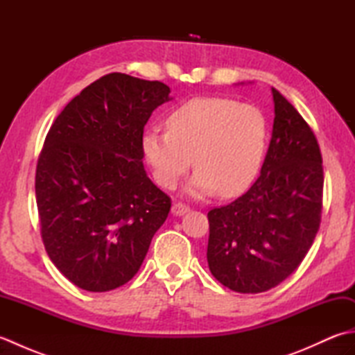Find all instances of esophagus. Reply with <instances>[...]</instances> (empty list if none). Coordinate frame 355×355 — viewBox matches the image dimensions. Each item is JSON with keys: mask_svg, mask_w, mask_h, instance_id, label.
I'll return each mask as SVG.
<instances>
[{"mask_svg": "<svg viewBox=\"0 0 355 355\" xmlns=\"http://www.w3.org/2000/svg\"><path fill=\"white\" fill-rule=\"evenodd\" d=\"M189 210H191L189 206L183 205V202H175V205L172 206V214L175 215V216H182V215L189 212Z\"/></svg>", "mask_w": 355, "mask_h": 355, "instance_id": "esophagus-1", "label": "esophagus"}]
</instances>
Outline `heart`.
I'll return each instance as SVG.
<instances>
[{"label":"heart","mask_w":355,"mask_h":355,"mask_svg":"<svg viewBox=\"0 0 355 355\" xmlns=\"http://www.w3.org/2000/svg\"><path fill=\"white\" fill-rule=\"evenodd\" d=\"M168 131L143 134L141 150L157 183L173 189L193 164L187 193L235 197L258 175L267 146V119L253 105L198 97L173 110Z\"/></svg>","instance_id":"obj_1"}]
</instances>
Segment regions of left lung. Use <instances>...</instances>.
Here are the masks:
<instances>
[{"mask_svg": "<svg viewBox=\"0 0 355 355\" xmlns=\"http://www.w3.org/2000/svg\"><path fill=\"white\" fill-rule=\"evenodd\" d=\"M271 93L273 132L259 178L207 214L210 273L236 293H262L285 281L310 250L322 218L318 139L277 89Z\"/></svg>", "mask_w": 355, "mask_h": 355, "instance_id": "obj_1", "label": "left lung"}]
</instances>
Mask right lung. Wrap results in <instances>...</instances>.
I'll return each instance as SVG.
<instances>
[{
	"mask_svg": "<svg viewBox=\"0 0 355 355\" xmlns=\"http://www.w3.org/2000/svg\"><path fill=\"white\" fill-rule=\"evenodd\" d=\"M171 88L110 73L61 111L37 158L35 191L49 258L82 290L131 281L171 198L143 166V130Z\"/></svg>",
	"mask_w": 355,
	"mask_h": 355,
	"instance_id": "add662e5",
	"label": "right lung"
}]
</instances>
